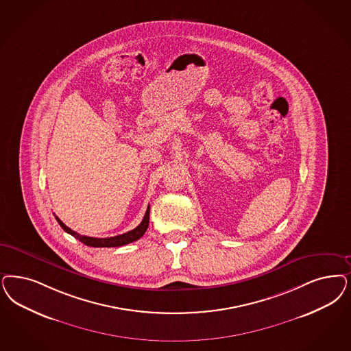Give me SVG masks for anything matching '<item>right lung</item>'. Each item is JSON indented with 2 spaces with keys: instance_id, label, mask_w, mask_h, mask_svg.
Returning a JSON list of instances; mask_svg holds the SVG:
<instances>
[{
  "instance_id": "right-lung-1",
  "label": "right lung",
  "mask_w": 351,
  "mask_h": 351,
  "mask_svg": "<svg viewBox=\"0 0 351 351\" xmlns=\"http://www.w3.org/2000/svg\"><path fill=\"white\" fill-rule=\"evenodd\" d=\"M149 213H150V206H147L145 217L143 219V221L134 228L130 230L127 233H123L119 236H114V237H106V239H96V237H88V236H82L79 233H76L75 230L69 228L60 218H57V221L60 223L62 230L67 233H70L75 239H77L79 241L83 242L86 246H93V247H117V246H123L127 243H131L133 241H137L138 239H141L144 236L147 227H149Z\"/></svg>"
}]
</instances>
